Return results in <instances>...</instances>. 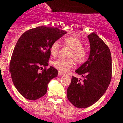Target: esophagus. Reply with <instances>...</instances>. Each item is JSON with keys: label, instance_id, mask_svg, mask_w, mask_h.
Wrapping results in <instances>:
<instances>
[{"label": "esophagus", "instance_id": "esophagus-1", "mask_svg": "<svg viewBox=\"0 0 123 123\" xmlns=\"http://www.w3.org/2000/svg\"><path fill=\"white\" fill-rule=\"evenodd\" d=\"M58 76H62V75H63V73L62 72H61L60 71H58Z\"/></svg>", "mask_w": 123, "mask_h": 123}]
</instances>
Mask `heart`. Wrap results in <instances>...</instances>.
Masks as SVG:
<instances>
[{"instance_id": "1", "label": "heart", "mask_w": 123, "mask_h": 123, "mask_svg": "<svg viewBox=\"0 0 123 123\" xmlns=\"http://www.w3.org/2000/svg\"><path fill=\"white\" fill-rule=\"evenodd\" d=\"M62 44L63 46L70 49L68 55V57L69 58H59L54 61L53 65L55 68L61 72H66L74 66V61L77 64H82L86 61L88 57L87 51L83 47L82 42L77 37L70 36L64 37L62 39ZM60 49V43L57 41L54 42L49 49L51 55L53 58L57 57Z\"/></svg>"}]
</instances>
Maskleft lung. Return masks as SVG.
Wrapping results in <instances>:
<instances>
[{
	"mask_svg": "<svg viewBox=\"0 0 123 123\" xmlns=\"http://www.w3.org/2000/svg\"><path fill=\"white\" fill-rule=\"evenodd\" d=\"M88 60L76 70L84 78L72 76L67 97L77 108H86L98 101L106 91L112 76L111 57L108 46L94 32L89 35Z\"/></svg>",
	"mask_w": 123,
	"mask_h": 123,
	"instance_id": "1",
	"label": "left lung"
}]
</instances>
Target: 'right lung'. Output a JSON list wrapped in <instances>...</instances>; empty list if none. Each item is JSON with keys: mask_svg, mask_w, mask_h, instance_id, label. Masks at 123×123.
<instances>
[{"mask_svg": "<svg viewBox=\"0 0 123 123\" xmlns=\"http://www.w3.org/2000/svg\"><path fill=\"white\" fill-rule=\"evenodd\" d=\"M66 33L58 28L40 26L26 31L19 38L12 52L9 71L14 85L25 98L33 101L46 94L49 83L58 75L55 68H47L49 49ZM39 69H43L42 73Z\"/></svg>", "mask_w": 123, "mask_h": 123, "instance_id": "1", "label": "right lung"}]
</instances>
